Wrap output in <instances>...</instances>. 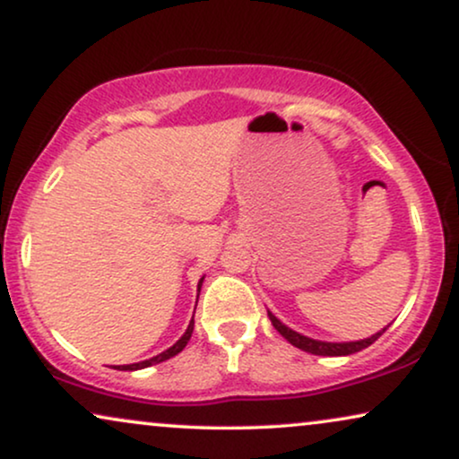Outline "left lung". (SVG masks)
Segmentation results:
<instances>
[{
  "instance_id": "8db88e82",
  "label": "left lung",
  "mask_w": 459,
  "mask_h": 459,
  "mask_svg": "<svg viewBox=\"0 0 459 459\" xmlns=\"http://www.w3.org/2000/svg\"><path fill=\"white\" fill-rule=\"evenodd\" d=\"M269 319H272L273 328L278 330L280 334L284 336L288 342L294 344V347H299L300 351H307V353H313V355H328V357L357 353V351L366 349V347H369V344H372V342L378 341V338L386 332V328H385L382 332H378V334L369 336V338H366V341H357V342H322V341H313V338L300 336L299 332L286 328V325L281 324L278 317L272 316V313H269Z\"/></svg>"
}]
</instances>
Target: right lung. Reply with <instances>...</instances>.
Here are the masks:
<instances>
[{
    "mask_svg": "<svg viewBox=\"0 0 459 459\" xmlns=\"http://www.w3.org/2000/svg\"><path fill=\"white\" fill-rule=\"evenodd\" d=\"M200 286H203V280H200V284H198V292H200ZM192 332H194V319L190 322V325H187V330H186V334L179 338L178 342L173 344L171 349H167V351H162L160 355H156V357H152V359H146V361H140V363H131V366H118V368H115V369H142V368H148V366H154V363H160V361H165V359H171V357H175L179 353V351H184V347L187 344V341H190V336H192Z\"/></svg>",
    "mask_w": 459,
    "mask_h": 459,
    "instance_id": "1",
    "label": "right lung"
}]
</instances>
